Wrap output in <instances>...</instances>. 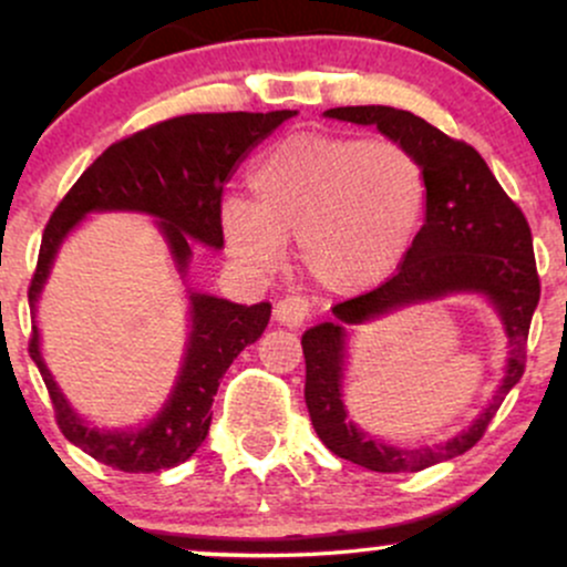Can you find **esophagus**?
Here are the masks:
<instances>
[{
  "label": "esophagus",
  "instance_id": "34e87169",
  "mask_svg": "<svg viewBox=\"0 0 567 567\" xmlns=\"http://www.w3.org/2000/svg\"><path fill=\"white\" fill-rule=\"evenodd\" d=\"M309 311H311V306L301 296H288L275 306L277 322L285 324V328H301V324L306 322V317H309Z\"/></svg>",
  "mask_w": 567,
  "mask_h": 567
}]
</instances>
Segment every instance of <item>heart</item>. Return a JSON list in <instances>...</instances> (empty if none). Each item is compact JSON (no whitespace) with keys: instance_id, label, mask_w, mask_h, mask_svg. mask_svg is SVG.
<instances>
[{"instance_id":"1","label":"heart","mask_w":567,"mask_h":567,"mask_svg":"<svg viewBox=\"0 0 567 567\" xmlns=\"http://www.w3.org/2000/svg\"><path fill=\"white\" fill-rule=\"evenodd\" d=\"M256 202L229 197L220 229L231 252L275 269L296 239L311 282L354 296L405 261L426 216L424 162L389 138L303 133L277 143L250 175Z\"/></svg>"}]
</instances>
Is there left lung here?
Wrapping results in <instances>:
<instances>
[{"label": "left lung", "instance_id": "1", "mask_svg": "<svg viewBox=\"0 0 567 567\" xmlns=\"http://www.w3.org/2000/svg\"><path fill=\"white\" fill-rule=\"evenodd\" d=\"M324 114L357 125H375L383 135L408 146L424 162L429 202L424 226L394 275L379 288L336 303L328 322L301 336L306 408L317 437L338 458L370 472H421L477 445L504 396L523 379L530 320L542 298L530 226L477 148L466 141L451 138L421 116L392 106H338ZM458 289L485 291L497 303L511 336V365L492 405L466 433L437 449L400 452L368 439L346 421L340 402L346 324Z\"/></svg>", "mask_w": 567, "mask_h": 567}]
</instances>
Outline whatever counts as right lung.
<instances>
[{
	"label": "right lung",
	"mask_w": 567,
	"mask_h": 567,
	"mask_svg": "<svg viewBox=\"0 0 567 567\" xmlns=\"http://www.w3.org/2000/svg\"><path fill=\"white\" fill-rule=\"evenodd\" d=\"M292 114L296 112L290 109L266 114H184L112 143L76 178L44 226L29 285L31 309L50 275L58 245L76 220L93 210H141L157 216L181 269H186L192 258V239L210 247L224 245L220 197L226 181L247 148ZM269 317V303L239 306L224 298L192 296V338L178 383L165 410L141 432H97L84 426L44 368L37 328H31L29 354L53 400L63 437L112 470L152 474L184 464L205 442L220 379L239 351L261 338Z\"/></svg>",
	"instance_id": "right-lung-1"
}]
</instances>
